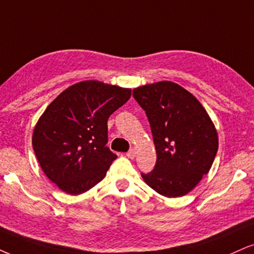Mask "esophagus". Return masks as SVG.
I'll list each match as a JSON object with an SVG mask.
<instances>
[{"mask_svg": "<svg viewBox=\"0 0 254 254\" xmlns=\"http://www.w3.org/2000/svg\"><path fill=\"white\" fill-rule=\"evenodd\" d=\"M126 155H127L129 159H134V158H135V155H136V151H135V149H134V148L129 149V151H128V152L126 153Z\"/></svg>", "mask_w": 254, "mask_h": 254, "instance_id": "1", "label": "esophagus"}]
</instances>
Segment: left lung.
Listing matches in <instances>:
<instances>
[{
    "instance_id": "obj_1",
    "label": "left lung",
    "mask_w": 254,
    "mask_h": 254,
    "mask_svg": "<svg viewBox=\"0 0 254 254\" xmlns=\"http://www.w3.org/2000/svg\"><path fill=\"white\" fill-rule=\"evenodd\" d=\"M148 118L156 164L141 173L151 189L167 198L190 192L208 173L218 152V133L198 99L179 84L161 81L133 89Z\"/></svg>"
}]
</instances>
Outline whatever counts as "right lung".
Masks as SVG:
<instances>
[{
	"label": "right lung",
	"mask_w": 254,
	"mask_h": 254,
	"mask_svg": "<svg viewBox=\"0 0 254 254\" xmlns=\"http://www.w3.org/2000/svg\"><path fill=\"white\" fill-rule=\"evenodd\" d=\"M130 95L129 88L88 80L68 87L47 107L31 141L41 168L59 189L77 195L105 178L117 159L106 146L108 118Z\"/></svg>",
	"instance_id": "obj_1"
}]
</instances>
